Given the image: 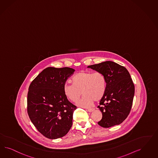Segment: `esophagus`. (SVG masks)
<instances>
[{
	"label": "esophagus",
	"mask_w": 158,
	"mask_h": 158,
	"mask_svg": "<svg viewBox=\"0 0 158 158\" xmlns=\"http://www.w3.org/2000/svg\"><path fill=\"white\" fill-rule=\"evenodd\" d=\"M94 110V109H87V111H89V112H90V113H91V112H92Z\"/></svg>",
	"instance_id": "obj_1"
}]
</instances>
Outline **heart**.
<instances>
[{
    "instance_id": "heart-1",
    "label": "heart",
    "mask_w": 158,
    "mask_h": 158,
    "mask_svg": "<svg viewBox=\"0 0 158 158\" xmlns=\"http://www.w3.org/2000/svg\"><path fill=\"white\" fill-rule=\"evenodd\" d=\"M72 84L66 83L63 90L66 98L75 103L82 94L84 95L77 103L82 107H88L94 100L103 98L107 88V82L103 73L100 72L81 71L72 78Z\"/></svg>"
}]
</instances>
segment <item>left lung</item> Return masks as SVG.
<instances>
[{
	"mask_svg": "<svg viewBox=\"0 0 158 158\" xmlns=\"http://www.w3.org/2000/svg\"><path fill=\"white\" fill-rule=\"evenodd\" d=\"M87 68L103 73L107 82L106 91L98 109L102 118L98 124L109 128L123 123L130 114L135 87L130 73L125 67L113 61H106Z\"/></svg>",
	"mask_w": 158,
	"mask_h": 158,
	"instance_id": "8db88e82",
	"label": "left lung"
}]
</instances>
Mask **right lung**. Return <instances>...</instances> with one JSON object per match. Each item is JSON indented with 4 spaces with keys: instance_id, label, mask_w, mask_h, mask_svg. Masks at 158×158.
Returning a JSON list of instances; mask_svg holds the SVG:
<instances>
[{
    "instance_id": "obj_1",
    "label": "right lung",
    "mask_w": 158,
    "mask_h": 158,
    "mask_svg": "<svg viewBox=\"0 0 158 158\" xmlns=\"http://www.w3.org/2000/svg\"><path fill=\"white\" fill-rule=\"evenodd\" d=\"M74 72L68 67H48L29 86L28 114L37 130L47 138L63 137L71 129L77 107L66 98L63 87Z\"/></svg>"
}]
</instances>
